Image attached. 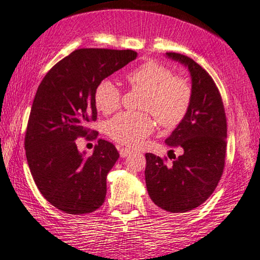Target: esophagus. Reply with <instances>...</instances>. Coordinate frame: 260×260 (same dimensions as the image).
<instances>
[{
  "mask_svg": "<svg viewBox=\"0 0 260 260\" xmlns=\"http://www.w3.org/2000/svg\"><path fill=\"white\" fill-rule=\"evenodd\" d=\"M128 154H131V150H128V149H120V156L121 157H127Z\"/></svg>",
  "mask_w": 260,
  "mask_h": 260,
  "instance_id": "obj_1",
  "label": "esophagus"
}]
</instances>
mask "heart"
Instances as JSON below:
<instances>
[{"label": "heart", "mask_w": 260, "mask_h": 260, "mask_svg": "<svg viewBox=\"0 0 260 260\" xmlns=\"http://www.w3.org/2000/svg\"><path fill=\"white\" fill-rule=\"evenodd\" d=\"M129 85L144 91L140 108L150 111L166 127L181 121L188 110L192 91L185 80L174 77L173 72L156 61H146L126 74ZM94 104L103 114L120 107L121 91L110 79H103L94 88ZM154 123L149 114L121 113L107 122V134L117 143L137 146L153 132Z\"/></svg>", "instance_id": "obj_1"}]
</instances>
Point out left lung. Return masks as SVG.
<instances>
[{"label": "left lung", "instance_id": "1", "mask_svg": "<svg viewBox=\"0 0 260 260\" xmlns=\"http://www.w3.org/2000/svg\"><path fill=\"white\" fill-rule=\"evenodd\" d=\"M166 56L185 66L190 74L192 97L185 117L166 139L167 145L183 153L172 166L146 153L147 193L157 208L183 213L205 202L221 180L226 147L224 107L215 81L192 58L176 52Z\"/></svg>", "mask_w": 260, "mask_h": 260}]
</instances>
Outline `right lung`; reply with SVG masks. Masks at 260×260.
Here are the masks:
<instances>
[{"label":"right lung","instance_id":"add662e5","mask_svg":"<svg viewBox=\"0 0 260 260\" xmlns=\"http://www.w3.org/2000/svg\"><path fill=\"white\" fill-rule=\"evenodd\" d=\"M137 56L133 50L78 49L38 86L26 129V158L39 192L61 211L84 215L104 203L107 175L120 154L100 139L92 156L85 157L75 140L86 137L87 123L97 120V84Z\"/></svg>","mask_w":260,"mask_h":260}]
</instances>
